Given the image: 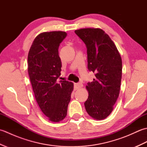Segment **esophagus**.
I'll return each mask as SVG.
<instances>
[{"instance_id": "obj_1", "label": "esophagus", "mask_w": 147, "mask_h": 147, "mask_svg": "<svg viewBox=\"0 0 147 147\" xmlns=\"http://www.w3.org/2000/svg\"><path fill=\"white\" fill-rule=\"evenodd\" d=\"M82 87H83V84H82V83H78L74 84V88H75L76 90L80 89V88H82Z\"/></svg>"}]
</instances>
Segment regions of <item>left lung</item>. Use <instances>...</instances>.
<instances>
[{
	"instance_id": "obj_1",
	"label": "left lung",
	"mask_w": 147,
	"mask_h": 147,
	"mask_svg": "<svg viewBox=\"0 0 147 147\" xmlns=\"http://www.w3.org/2000/svg\"><path fill=\"white\" fill-rule=\"evenodd\" d=\"M87 48L88 68L95 78L86 88L88 97L85 107L90 116L103 120L111 114L119 95L122 59L113 41L100 28H87L75 30Z\"/></svg>"
}]
</instances>
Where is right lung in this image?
<instances>
[{"mask_svg": "<svg viewBox=\"0 0 147 147\" xmlns=\"http://www.w3.org/2000/svg\"><path fill=\"white\" fill-rule=\"evenodd\" d=\"M66 35L61 31L40 33L28 55V72L36 102L49 120L54 123L66 116L73 90L72 82H57L62 67L58 49Z\"/></svg>", "mask_w": 147, "mask_h": 147, "instance_id": "1", "label": "right lung"}]
</instances>
